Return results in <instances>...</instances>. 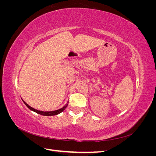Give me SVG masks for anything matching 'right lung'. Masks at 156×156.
Here are the masks:
<instances>
[{
    "instance_id": "1",
    "label": "right lung",
    "mask_w": 156,
    "mask_h": 156,
    "mask_svg": "<svg viewBox=\"0 0 156 156\" xmlns=\"http://www.w3.org/2000/svg\"><path fill=\"white\" fill-rule=\"evenodd\" d=\"M23 102H24L25 104L26 105V106L29 108L30 110L34 111V112H36V113H37V114H40L41 115H44V116H54V115H58L60 114V113L62 112L63 111H64V109L66 108L68 106V103H66L62 108H60V109H58V110H56V111H38L37 109H35V108H32V107H30V105H29L27 104V103L26 102H25L24 101H23Z\"/></svg>"
}]
</instances>
